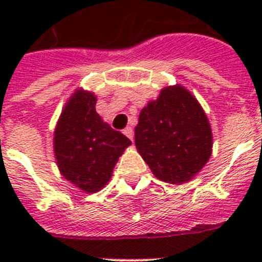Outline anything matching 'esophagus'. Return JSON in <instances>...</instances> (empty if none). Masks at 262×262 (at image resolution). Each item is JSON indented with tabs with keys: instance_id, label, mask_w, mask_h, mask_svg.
I'll list each match as a JSON object with an SVG mask.
<instances>
[{
	"instance_id": "esophagus-1",
	"label": "esophagus",
	"mask_w": 262,
	"mask_h": 262,
	"mask_svg": "<svg viewBox=\"0 0 262 262\" xmlns=\"http://www.w3.org/2000/svg\"><path fill=\"white\" fill-rule=\"evenodd\" d=\"M123 134L127 136V138L131 139V140L134 139V131H133V128H131V127H126V128L123 129Z\"/></svg>"
}]
</instances>
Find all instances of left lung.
Here are the masks:
<instances>
[{
    "label": "left lung",
    "instance_id": "8db88e82",
    "mask_svg": "<svg viewBox=\"0 0 262 262\" xmlns=\"http://www.w3.org/2000/svg\"><path fill=\"white\" fill-rule=\"evenodd\" d=\"M135 145L155 177L185 184L202 170L212 154L209 118L182 85L165 86L140 111Z\"/></svg>",
    "mask_w": 262,
    "mask_h": 262
}]
</instances>
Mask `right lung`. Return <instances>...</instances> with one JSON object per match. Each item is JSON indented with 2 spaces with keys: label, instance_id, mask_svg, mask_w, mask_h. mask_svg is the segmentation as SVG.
<instances>
[{
  "label": "right lung",
  "instance_id": "1",
  "mask_svg": "<svg viewBox=\"0 0 262 262\" xmlns=\"http://www.w3.org/2000/svg\"><path fill=\"white\" fill-rule=\"evenodd\" d=\"M96 103L93 92L76 89L53 133V154L60 173L86 194L105 187L119 157L131 145L128 138L103 122Z\"/></svg>",
  "mask_w": 262,
  "mask_h": 262
}]
</instances>
